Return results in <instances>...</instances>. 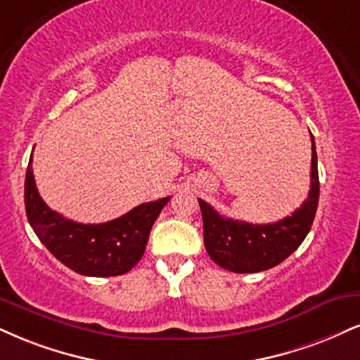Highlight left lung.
I'll use <instances>...</instances> for the list:
<instances>
[{
	"instance_id": "obj_1",
	"label": "left lung",
	"mask_w": 360,
	"mask_h": 360,
	"mask_svg": "<svg viewBox=\"0 0 360 360\" xmlns=\"http://www.w3.org/2000/svg\"><path fill=\"white\" fill-rule=\"evenodd\" d=\"M310 191L304 205L292 216L270 224H251L223 218L206 201L199 199L202 213V235L211 259L235 274H257L280 265L309 235L319 206L317 150L311 137Z\"/></svg>"
}]
</instances>
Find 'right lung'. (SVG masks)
<instances>
[{
    "instance_id": "1",
    "label": "right lung",
    "mask_w": 360,
    "mask_h": 360,
    "mask_svg": "<svg viewBox=\"0 0 360 360\" xmlns=\"http://www.w3.org/2000/svg\"><path fill=\"white\" fill-rule=\"evenodd\" d=\"M169 199L139 205L112 221L84 224L63 218L45 205L34 184L32 159L25 177V210L34 235L65 266L85 276H117L132 270Z\"/></svg>"
}]
</instances>
